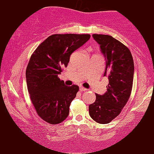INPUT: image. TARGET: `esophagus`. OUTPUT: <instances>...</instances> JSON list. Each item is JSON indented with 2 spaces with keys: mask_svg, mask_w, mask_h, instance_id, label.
Returning a JSON list of instances; mask_svg holds the SVG:
<instances>
[{
  "mask_svg": "<svg viewBox=\"0 0 154 154\" xmlns=\"http://www.w3.org/2000/svg\"><path fill=\"white\" fill-rule=\"evenodd\" d=\"M79 90L81 92H83V91H87L88 89L86 88H84V87H80L79 88Z\"/></svg>",
  "mask_w": 154,
  "mask_h": 154,
  "instance_id": "esophagus-1",
  "label": "esophagus"
}]
</instances>
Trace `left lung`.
I'll return each mask as SVG.
<instances>
[{
	"label": "left lung",
	"instance_id": "obj_1",
	"mask_svg": "<svg viewBox=\"0 0 154 154\" xmlns=\"http://www.w3.org/2000/svg\"><path fill=\"white\" fill-rule=\"evenodd\" d=\"M106 57L103 76L109 84L103 95L96 94V100L89 106V114L97 123L107 124L120 114L130 98L132 90L134 65L129 48L120 41L108 35L93 34Z\"/></svg>",
	"mask_w": 154,
	"mask_h": 154
}]
</instances>
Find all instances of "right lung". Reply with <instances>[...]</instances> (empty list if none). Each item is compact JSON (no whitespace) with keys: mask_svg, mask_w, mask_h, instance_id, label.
Here are the masks:
<instances>
[{"mask_svg":"<svg viewBox=\"0 0 154 154\" xmlns=\"http://www.w3.org/2000/svg\"><path fill=\"white\" fill-rule=\"evenodd\" d=\"M90 38L89 34H54L39 45L26 69L27 89L38 115L52 125L64 121L79 86H67L58 77L70 56Z\"/></svg>","mask_w":154,"mask_h":154,"instance_id":"1","label":"right lung"}]
</instances>
